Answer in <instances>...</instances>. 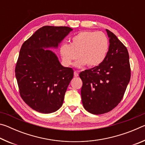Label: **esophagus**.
Returning a JSON list of instances; mask_svg holds the SVG:
<instances>
[{
  "label": "esophagus",
  "instance_id": "34e87169",
  "mask_svg": "<svg viewBox=\"0 0 145 145\" xmlns=\"http://www.w3.org/2000/svg\"><path fill=\"white\" fill-rule=\"evenodd\" d=\"M74 76H75V77H78V71H75V72H74Z\"/></svg>",
  "mask_w": 145,
  "mask_h": 145
}]
</instances>
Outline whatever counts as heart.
Here are the masks:
<instances>
[{
	"instance_id": "obj_1",
	"label": "heart",
	"mask_w": 145,
	"mask_h": 145,
	"mask_svg": "<svg viewBox=\"0 0 145 145\" xmlns=\"http://www.w3.org/2000/svg\"><path fill=\"white\" fill-rule=\"evenodd\" d=\"M109 40L104 33L84 31L73 36L70 43H63L59 53L64 65H72L77 57L75 66L82 68L86 65L93 68L99 66L106 57L109 50Z\"/></svg>"
}]
</instances>
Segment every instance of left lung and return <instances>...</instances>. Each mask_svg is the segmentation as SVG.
<instances>
[{
	"label": "left lung",
	"mask_w": 145,
	"mask_h": 145,
	"mask_svg": "<svg viewBox=\"0 0 145 145\" xmlns=\"http://www.w3.org/2000/svg\"><path fill=\"white\" fill-rule=\"evenodd\" d=\"M109 38V50L98 67L80 73L82 80V102L93 114L106 113L121 101L131 78L128 50L116 35L105 29Z\"/></svg>",
	"instance_id": "obj_1"
}]
</instances>
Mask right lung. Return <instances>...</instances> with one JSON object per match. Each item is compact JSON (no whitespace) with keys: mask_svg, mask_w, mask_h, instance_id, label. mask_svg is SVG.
<instances>
[{"mask_svg":"<svg viewBox=\"0 0 145 145\" xmlns=\"http://www.w3.org/2000/svg\"><path fill=\"white\" fill-rule=\"evenodd\" d=\"M73 29L43 26L22 46L15 68L20 93L24 101L41 113L56 112L62 106L66 91L73 77L72 68L60 63L49 49L57 48Z\"/></svg>","mask_w":145,"mask_h":145,"instance_id":"add662e5","label":"right lung"}]
</instances>
